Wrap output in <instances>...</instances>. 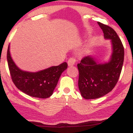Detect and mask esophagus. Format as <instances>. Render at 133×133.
I'll use <instances>...</instances> for the list:
<instances>
[{"mask_svg": "<svg viewBox=\"0 0 133 133\" xmlns=\"http://www.w3.org/2000/svg\"><path fill=\"white\" fill-rule=\"evenodd\" d=\"M76 62V59L75 57H71V58L69 59L68 61V64L69 66H72L75 64Z\"/></svg>", "mask_w": 133, "mask_h": 133, "instance_id": "esophagus-1", "label": "esophagus"}]
</instances>
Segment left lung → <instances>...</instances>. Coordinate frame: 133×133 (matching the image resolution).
<instances>
[{
    "mask_svg": "<svg viewBox=\"0 0 133 133\" xmlns=\"http://www.w3.org/2000/svg\"><path fill=\"white\" fill-rule=\"evenodd\" d=\"M103 30L105 39H110L111 54L107 62H99L95 57L88 56L77 64L78 85L85 99H95L103 97L116 85L124 61V48L116 31L111 27L98 22Z\"/></svg>",
    "mask_w": 133,
    "mask_h": 133,
    "instance_id": "8db88e82",
    "label": "left lung"
}]
</instances>
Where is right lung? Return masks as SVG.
<instances>
[{"label": "right lung", "instance_id": "add662e5", "mask_svg": "<svg viewBox=\"0 0 133 133\" xmlns=\"http://www.w3.org/2000/svg\"><path fill=\"white\" fill-rule=\"evenodd\" d=\"M7 61L13 82L19 90L28 95L39 98H48L52 95L61 74L68 68L67 62L51 66L37 72L23 71L16 65L7 50Z\"/></svg>", "mask_w": 133, "mask_h": 133}]
</instances>
